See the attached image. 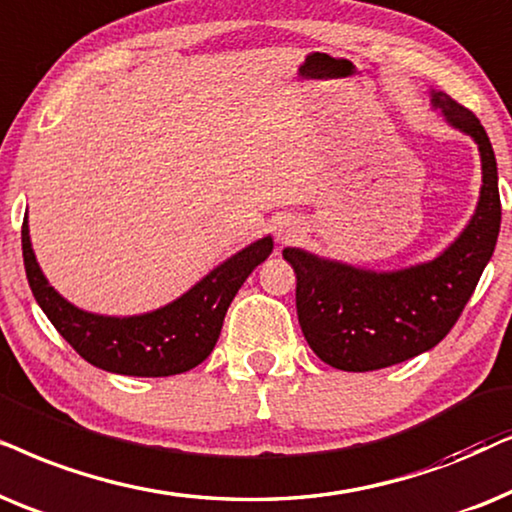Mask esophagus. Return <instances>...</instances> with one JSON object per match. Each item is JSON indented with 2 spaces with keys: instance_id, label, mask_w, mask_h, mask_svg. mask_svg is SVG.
<instances>
[{
  "instance_id": "34e87169",
  "label": "esophagus",
  "mask_w": 512,
  "mask_h": 512,
  "mask_svg": "<svg viewBox=\"0 0 512 512\" xmlns=\"http://www.w3.org/2000/svg\"><path fill=\"white\" fill-rule=\"evenodd\" d=\"M292 234H297L292 224H281V227H278V238H281V241H288Z\"/></svg>"
}]
</instances>
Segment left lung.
Returning <instances> with one entry per match:
<instances>
[{"label":"left lung","mask_w":512,"mask_h":512,"mask_svg":"<svg viewBox=\"0 0 512 512\" xmlns=\"http://www.w3.org/2000/svg\"><path fill=\"white\" fill-rule=\"evenodd\" d=\"M431 107L447 126L473 138L480 152L478 206L461 234L433 260L377 271L285 248L297 274V316L304 339L323 363L370 372L431 351L473 295L492 260L501 229L496 156L485 128L466 107L431 88Z\"/></svg>","instance_id":"obj_1"}]
</instances>
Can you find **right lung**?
<instances>
[{
	"label": "right lung",
	"instance_id": "add662e5",
	"mask_svg": "<svg viewBox=\"0 0 512 512\" xmlns=\"http://www.w3.org/2000/svg\"><path fill=\"white\" fill-rule=\"evenodd\" d=\"M271 252L274 238H257L173 302L135 316H105L79 309L53 288L32 250L27 215L23 220L25 274L37 304L81 358L128 377H170L201 365L220 339L231 299Z\"/></svg>",
	"mask_w": 512,
	"mask_h": 512
}]
</instances>
